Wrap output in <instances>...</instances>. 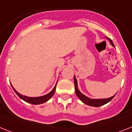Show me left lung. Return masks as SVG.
<instances>
[{
  "instance_id": "8db88e82",
  "label": "left lung",
  "mask_w": 132,
  "mask_h": 132,
  "mask_svg": "<svg viewBox=\"0 0 132 132\" xmlns=\"http://www.w3.org/2000/svg\"><path fill=\"white\" fill-rule=\"evenodd\" d=\"M106 38L110 42L111 44H112L113 46L114 47V44H113V42L112 41V40L110 38H108V37H106ZM74 86H75V92L76 94L77 95V96L79 98V99L82 101V102L84 103L86 105H88L90 106H94V107H100L101 106H103L104 104L108 103L110 101L112 100L113 98H114V96H116V94L114 96H112L110 98H104V99H92V98H89L88 97L86 96L85 95H84L83 94H82L80 92V90H78V83H77V80L75 76H74Z\"/></svg>"
}]
</instances>
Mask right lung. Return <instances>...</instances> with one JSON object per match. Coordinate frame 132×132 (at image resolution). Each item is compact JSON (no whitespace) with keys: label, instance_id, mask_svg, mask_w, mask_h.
<instances>
[{"label":"right lung","instance_id":"obj_1","mask_svg":"<svg viewBox=\"0 0 132 132\" xmlns=\"http://www.w3.org/2000/svg\"><path fill=\"white\" fill-rule=\"evenodd\" d=\"M56 84H56V85L54 87V88L52 89V90L50 92H49L48 94H47L46 95H44V96H40V97H28V96H23V95L20 94L16 91V90L13 88V86L11 84V86H12V89L14 90V92L18 95V96L20 99L23 100L24 101L26 102L30 103V104H34V105H37V104H43V103L46 102L48 100L50 99V98H52V96H53L54 94L55 91H56Z\"/></svg>","mask_w":132,"mask_h":132}]
</instances>
